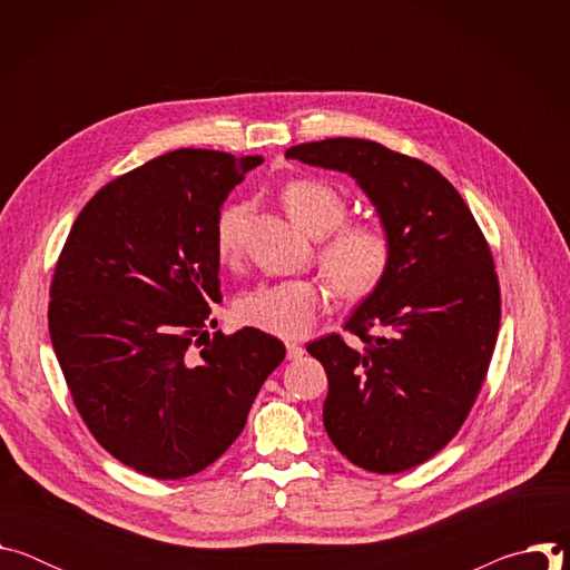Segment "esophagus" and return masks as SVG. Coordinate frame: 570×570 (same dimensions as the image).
<instances>
[{
  "mask_svg": "<svg viewBox=\"0 0 570 570\" xmlns=\"http://www.w3.org/2000/svg\"><path fill=\"white\" fill-rule=\"evenodd\" d=\"M302 354H304V350L297 343H286V358L288 361H297V358H302Z\"/></svg>",
  "mask_w": 570,
  "mask_h": 570,
  "instance_id": "obj_1",
  "label": "esophagus"
}]
</instances>
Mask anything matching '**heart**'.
<instances>
[{"mask_svg":"<svg viewBox=\"0 0 570 570\" xmlns=\"http://www.w3.org/2000/svg\"><path fill=\"white\" fill-rule=\"evenodd\" d=\"M282 203L288 216L311 236L331 234L320 250V264L334 288L358 299L370 295L383 279L390 266V238L376 223H343L347 216L345 198L322 180H291L282 189ZM246 205H229L216 225V253L229 262L238 253L240 223L246 218ZM324 293L306 279L279 284H262L240 297L236 313L250 327L279 336L302 338L317 320Z\"/></svg>","mask_w":570,"mask_h":570,"instance_id":"heart-1","label":"heart"}]
</instances>
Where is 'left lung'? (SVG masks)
I'll return each mask as SVG.
<instances>
[{
  "mask_svg": "<svg viewBox=\"0 0 570 570\" xmlns=\"http://www.w3.org/2000/svg\"><path fill=\"white\" fill-rule=\"evenodd\" d=\"M286 157L352 176L392 248L383 279L345 322L363 347L338 334L306 345L330 379L324 431L356 466L413 469L460 431L490 367L501 324L490 246L422 159L354 137L297 144Z\"/></svg>",
  "mask_w": 570,
  "mask_h": 570,
  "instance_id": "1",
  "label": "left lung"
}]
</instances>
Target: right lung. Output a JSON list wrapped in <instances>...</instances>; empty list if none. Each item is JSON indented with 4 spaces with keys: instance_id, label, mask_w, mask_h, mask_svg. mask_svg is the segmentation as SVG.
Listing matches in <instances>:
<instances>
[{
    "instance_id": "1",
    "label": "right lung",
    "mask_w": 570,
    "mask_h": 570,
    "mask_svg": "<svg viewBox=\"0 0 570 570\" xmlns=\"http://www.w3.org/2000/svg\"><path fill=\"white\" fill-rule=\"evenodd\" d=\"M262 155L178 148L112 180L78 214L58 257L49 334L76 409L119 462L159 480L194 475L246 426L284 361L255 327H216V225Z\"/></svg>"
}]
</instances>
